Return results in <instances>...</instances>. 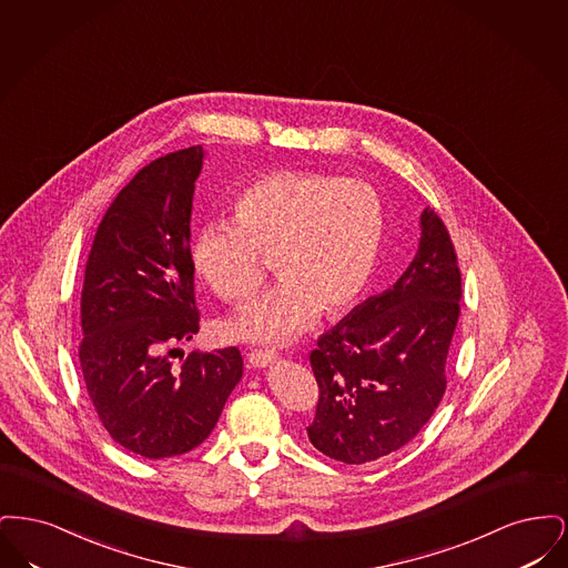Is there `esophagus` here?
Segmentation results:
<instances>
[{"mask_svg": "<svg viewBox=\"0 0 568 568\" xmlns=\"http://www.w3.org/2000/svg\"><path fill=\"white\" fill-rule=\"evenodd\" d=\"M278 357V353L276 349H251V352L246 353V359H248V364L251 366H255V368H264V366H268L271 362H274Z\"/></svg>", "mask_w": 568, "mask_h": 568, "instance_id": "1", "label": "esophagus"}]
</instances>
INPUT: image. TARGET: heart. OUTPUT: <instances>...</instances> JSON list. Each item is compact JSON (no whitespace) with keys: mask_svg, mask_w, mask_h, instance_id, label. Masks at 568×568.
<instances>
[{"mask_svg":"<svg viewBox=\"0 0 568 568\" xmlns=\"http://www.w3.org/2000/svg\"><path fill=\"white\" fill-rule=\"evenodd\" d=\"M234 221L202 225L191 268L221 302L241 306L264 283L274 257L281 285L253 302L225 332L244 341L285 343L315 322L349 313L366 294L385 239L375 187L320 170H274L227 200Z\"/></svg>","mask_w":568,"mask_h":568,"instance_id":"1","label":"heart"}]
</instances>
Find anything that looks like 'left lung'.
<instances>
[{
  "mask_svg": "<svg viewBox=\"0 0 568 568\" xmlns=\"http://www.w3.org/2000/svg\"><path fill=\"white\" fill-rule=\"evenodd\" d=\"M459 297L452 236L426 209L419 251L396 285L355 306L308 355L320 400L306 433L322 454L366 464L419 434L447 389Z\"/></svg>",
  "mask_w": 568,
  "mask_h": 568,
  "instance_id": "obj_1",
  "label": "left lung"
}]
</instances>
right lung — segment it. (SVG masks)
<instances>
[{
	"instance_id": "right-lung-1",
	"label": "right lung",
	"mask_w": 568,
	"mask_h": 568,
	"mask_svg": "<svg viewBox=\"0 0 568 568\" xmlns=\"http://www.w3.org/2000/svg\"><path fill=\"white\" fill-rule=\"evenodd\" d=\"M202 158L197 144L144 165L102 216L84 266V387L110 436L142 458L204 443L243 377L236 347L191 352L181 366L166 352L200 329L190 219Z\"/></svg>"
}]
</instances>
